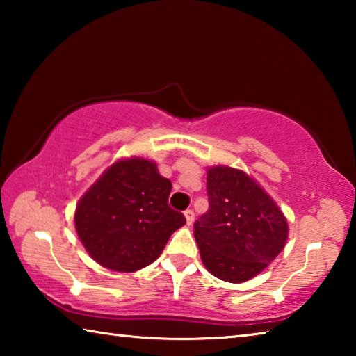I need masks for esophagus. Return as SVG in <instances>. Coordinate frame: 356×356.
I'll return each mask as SVG.
<instances>
[{
    "label": "esophagus",
    "mask_w": 356,
    "mask_h": 356,
    "mask_svg": "<svg viewBox=\"0 0 356 356\" xmlns=\"http://www.w3.org/2000/svg\"><path fill=\"white\" fill-rule=\"evenodd\" d=\"M184 215H185L186 225L191 226V225H193V221H195V213H193V210H185Z\"/></svg>",
    "instance_id": "obj_1"
}]
</instances>
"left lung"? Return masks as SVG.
<instances>
[{
    "instance_id": "8db88e82",
    "label": "left lung",
    "mask_w": 356,
    "mask_h": 356,
    "mask_svg": "<svg viewBox=\"0 0 356 356\" xmlns=\"http://www.w3.org/2000/svg\"><path fill=\"white\" fill-rule=\"evenodd\" d=\"M207 213L193 231L204 267L227 282L254 278L284 250L287 218L250 174L236 168H207Z\"/></svg>"
}]
</instances>
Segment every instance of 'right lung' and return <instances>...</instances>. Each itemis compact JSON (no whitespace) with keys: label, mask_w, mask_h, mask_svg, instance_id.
Here are the masks:
<instances>
[{"label":"right lung","mask_w":356,"mask_h":356,"mask_svg":"<svg viewBox=\"0 0 356 356\" xmlns=\"http://www.w3.org/2000/svg\"><path fill=\"white\" fill-rule=\"evenodd\" d=\"M172 188L143 156L114 161L80 197L75 231L95 262L119 273L152 264L185 216L168 206Z\"/></svg>","instance_id":"obj_1"}]
</instances>
